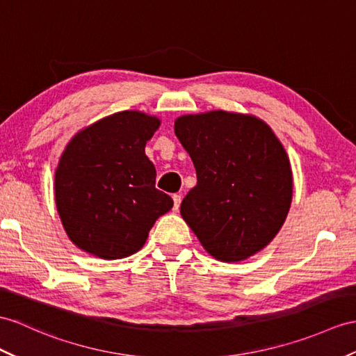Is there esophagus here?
<instances>
[{"instance_id": "34e87169", "label": "esophagus", "mask_w": 356, "mask_h": 356, "mask_svg": "<svg viewBox=\"0 0 356 356\" xmlns=\"http://www.w3.org/2000/svg\"><path fill=\"white\" fill-rule=\"evenodd\" d=\"M172 199H173V211H178V208L181 205V196L179 195H173Z\"/></svg>"}]
</instances>
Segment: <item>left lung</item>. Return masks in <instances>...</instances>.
<instances>
[{
  "instance_id": "obj_1",
  "label": "left lung",
  "mask_w": 356,
  "mask_h": 356,
  "mask_svg": "<svg viewBox=\"0 0 356 356\" xmlns=\"http://www.w3.org/2000/svg\"><path fill=\"white\" fill-rule=\"evenodd\" d=\"M197 184L181 216L208 254L238 263L263 250L287 219L293 197L289 155L264 120L213 110L175 120Z\"/></svg>"
}]
</instances>
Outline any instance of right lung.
Segmentation results:
<instances>
[{"mask_svg": "<svg viewBox=\"0 0 356 356\" xmlns=\"http://www.w3.org/2000/svg\"><path fill=\"white\" fill-rule=\"evenodd\" d=\"M161 120L137 110L102 118L78 131L60 157L56 205L72 243L104 259L136 254L155 220L173 207L155 188L146 142Z\"/></svg>", "mask_w": 356, "mask_h": 356, "instance_id": "right-lung-1", "label": "right lung"}]
</instances>
